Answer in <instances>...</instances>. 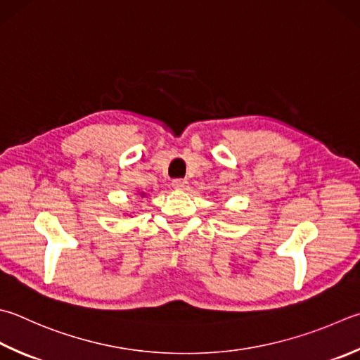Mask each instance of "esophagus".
Segmentation results:
<instances>
[{
    "label": "esophagus",
    "mask_w": 360,
    "mask_h": 360,
    "mask_svg": "<svg viewBox=\"0 0 360 360\" xmlns=\"http://www.w3.org/2000/svg\"><path fill=\"white\" fill-rule=\"evenodd\" d=\"M172 186L177 189H188L189 181L186 179H175V180H172Z\"/></svg>",
    "instance_id": "esophagus-1"
}]
</instances>
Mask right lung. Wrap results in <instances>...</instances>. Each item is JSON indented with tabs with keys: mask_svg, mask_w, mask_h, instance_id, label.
<instances>
[{
	"mask_svg": "<svg viewBox=\"0 0 360 360\" xmlns=\"http://www.w3.org/2000/svg\"><path fill=\"white\" fill-rule=\"evenodd\" d=\"M144 195H146V193H141V198H144Z\"/></svg>",
	"mask_w": 360,
	"mask_h": 360,
	"instance_id": "1",
	"label": "right lung"
}]
</instances>
